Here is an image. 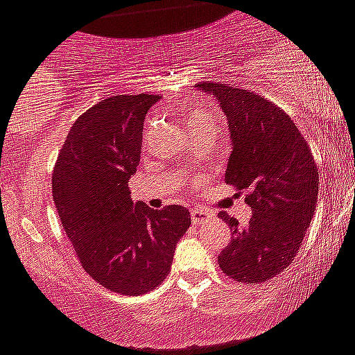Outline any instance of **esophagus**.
Instances as JSON below:
<instances>
[{
    "label": "esophagus",
    "instance_id": "34e87169",
    "mask_svg": "<svg viewBox=\"0 0 355 355\" xmlns=\"http://www.w3.org/2000/svg\"><path fill=\"white\" fill-rule=\"evenodd\" d=\"M209 216V212L202 211V209H195V211H191V219H193V223H200L204 221L205 218Z\"/></svg>",
    "mask_w": 355,
    "mask_h": 355
}]
</instances>
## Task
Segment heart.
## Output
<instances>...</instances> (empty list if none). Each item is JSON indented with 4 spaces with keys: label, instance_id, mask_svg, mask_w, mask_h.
<instances>
[{
    "label": "heart",
    "instance_id": "b5f03b06",
    "mask_svg": "<svg viewBox=\"0 0 355 355\" xmlns=\"http://www.w3.org/2000/svg\"><path fill=\"white\" fill-rule=\"evenodd\" d=\"M193 127H216V123L214 120L209 118L205 113H202V111H195L190 118V129H193Z\"/></svg>",
    "mask_w": 355,
    "mask_h": 355
}]
</instances>
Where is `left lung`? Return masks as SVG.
Returning <instances> with one entry per match:
<instances>
[{"label":"left lung","mask_w":355,"mask_h":355,"mask_svg":"<svg viewBox=\"0 0 355 355\" xmlns=\"http://www.w3.org/2000/svg\"><path fill=\"white\" fill-rule=\"evenodd\" d=\"M221 106L232 153L225 181L245 191L252 216L218 256L219 268L248 284L265 282L291 265L315 212L319 178L310 148L295 121L265 97L225 83H198Z\"/></svg>","instance_id":"1"}]
</instances>
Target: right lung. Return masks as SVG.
Returning a JSON list of instances; mask_svg holds the SVG:
<instances>
[{
	"label": "right lung",
	"instance_id": "1",
	"mask_svg": "<svg viewBox=\"0 0 355 355\" xmlns=\"http://www.w3.org/2000/svg\"><path fill=\"white\" fill-rule=\"evenodd\" d=\"M158 96H111L74 121L52 174V193L83 270L103 288L139 296L171 270L190 228L187 207L132 202L144 118Z\"/></svg>",
	"mask_w": 355,
	"mask_h": 355
}]
</instances>
